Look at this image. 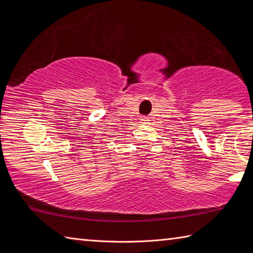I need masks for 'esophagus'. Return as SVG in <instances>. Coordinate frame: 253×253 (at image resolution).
Wrapping results in <instances>:
<instances>
[{
    "mask_svg": "<svg viewBox=\"0 0 253 253\" xmlns=\"http://www.w3.org/2000/svg\"><path fill=\"white\" fill-rule=\"evenodd\" d=\"M147 119H148L147 117H142V119H140V122H148Z\"/></svg>",
    "mask_w": 253,
    "mask_h": 253,
    "instance_id": "1",
    "label": "esophagus"
}]
</instances>
